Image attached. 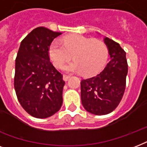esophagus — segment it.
Listing matches in <instances>:
<instances>
[{"instance_id": "esophagus-1", "label": "esophagus", "mask_w": 147, "mask_h": 147, "mask_svg": "<svg viewBox=\"0 0 147 147\" xmlns=\"http://www.w3.org/2000/svg\"><path fill=\"white\" fill-rule=\"evenodd\" d=\"M69 78H70V76H67V75H63V80L65 82H67V81L69 80Z\"/></svg>"}]
</instances>
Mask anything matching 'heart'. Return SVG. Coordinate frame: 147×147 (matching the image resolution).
I'll use <instances>...</instances> for the list:
<instances>
[{
  "label": "heart",
  "instance_id": "obj_1",
  "mask_svg": "<svg viewBox=\"0 0 147 147\" xmlns=\"http://www.w3.org/2000/svg\"><path fill=\"white\" fill-rule=\"evenodd\" d=\"M49 55L55 66L60 67L73 55L74 59L62 67L69 72H82L92 76L102 69L108 57V48L104 41L82 35H69L62 42L53 40Z\"/></svg>",
  "mask_w": 147,
  "mask_h": 147
}]
</instances>
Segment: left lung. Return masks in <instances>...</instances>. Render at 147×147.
<instances>
[{
	"label": "left lung",
	"mask_w": 147,
	"mask_h": 147,
	"mask_svg": "<svg viewBox=\"0 0 147 147\" xmlns=\"http://www.w3.org/2000/svg\"><path fill=\"white\" fill-rule=\"evenodd\" d=\"M111 60L100 73L81 82V99L85 109L95 115L112 112L121 102L126 87L128 65L126 53L114 40L105 37Z\"/></svg>",
	"instance_id": "8db88e82"
}]
</instances>
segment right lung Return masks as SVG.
<instances>
[{
    "mask_svg": "<svg viewBox=\"0 0 147 147\" xmlns=\"http://www.w3.org/2000/svg\"><path fill=\"white\" fill-rule=\"evenodd\" d=\"M62 33L40 26L22 40L15 60L14 88L25 111L36 118H47L62 105L65 82L49 61V48Z\"/></svg>",
    "mask_w": 147,
    "mask_h": 147,
    "instance_id": "1",
    "label": "right lung"
}]
</instances>
